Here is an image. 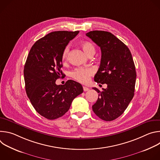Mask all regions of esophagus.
Instances as JSON below:
<instances>
[{
	"mask_svg": "<svg viewBox=\"0 0 160 160\" xmlns=\"http://www.w3.org/2000/svg\"><path fill=\"white\" fill-rule=\"evenodd\" d=\"M83 91H87V90H88V87H85V86H83Z\"/></svg>",
	"mask_w": 160,
	"mask_h": 160,
	"instance_id": "esophagus-1",
	"label": "esophagus"
}]
</instances>
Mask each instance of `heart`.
Wrapping results in <instances>:
<instances>
[{
	"label": "heart",
	"mask_w": 160,
	"mask_h": 160,
	"mask_svg": "<svg viewBox=\"0 0 160 160\" xmlns=\"http://www.w3.org/2000/svg\"><path fill=\"white\" fill-rule=\"evenodd\" d=\"M81 47L83 51L87 56L91 54H94L96 52L95 46L90 42H83L81 43ZM69 47L67 46L64 48L62 52L61 60L63 63L66 62L68 59V54H69ZM94 73V70L92 68H77L71 73V76L73 78L77 81L82 83H87L90 80V77L92 76Z\"/></svg>",
	"instance_id": "b5f03b06"
}]
</instances>
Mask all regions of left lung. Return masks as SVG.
Returning a JSON list of instances; mask_svg holds the SVG:
<instances>
[{
  "instance_id": "obj_1",
  "label": "left lung",
  "mask_w": 160,
  "mask_h": 160,
  "mask_svg": "<svg viewBox=\"0 0 160 160\" xmlns=\"http://www.w3.org/2000/svg\"><path fill=\"white\" fill-rule=\"evenodd\" d=\"M101 51L99 68L94 77L98 83L107 88L99 93L92 106L96 115L104 121H112L122 115L134 96L136 72L132 54L127 45L110 32L94 30L86 33Z\"/></svg>"
}]
</instances>
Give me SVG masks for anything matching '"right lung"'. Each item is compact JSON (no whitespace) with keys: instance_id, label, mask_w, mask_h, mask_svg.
Segmentation results:
<instances>
[{"instance_id":"1","label":"right lung","mask_w":160,"mask_h":160,"mask_svg":"<svg viewBox=\"0 0 160 160\" xmlns=\"http://www.w3.org/2000/svg\"><path fill=\"white\" fill-rule=\"evenodd\" d=\"M78 33H49L33 44L27 57L24 68L26 92L36 111L48 120L63 116L83 91L80 83L72 80L63 85L56 84L64 75L61 70L62 52Z\"/></svg>"}]
</instances>
